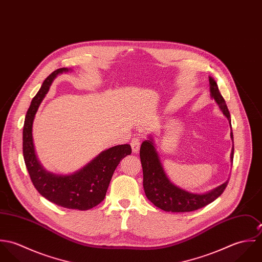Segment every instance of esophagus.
Returning <instances> with one entry per match:
<instances>
[{
    "mask_svg": "<svg viewBox=\"0 0 262 262\" xmlns=\"http://www.w3.org/2000/svg\"><path fill=\"white\" fill-rule=\"evenodd\" d=\"M131 148H132V151L134 152V153H137L139 149H140V139L139 138H133L132 140H131Z\"/></svg>",
    "mask_w": 262,
    "mask_h": 262,
    "instance_id": "obj_1",
    "label": "esophagus"
}]
</instances>
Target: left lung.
<instances>
[{"mask_svg":"<svg viewBox=\"0 0 262 262\" xmlns=\"http://www.w3.org/2000/svg\"><path fill=\"white\" fill-rule=\"evenodd\" d=\"M209 80L211 84V96L219 105L221 111L228 118L231 125L230 113L227 108L224 98L218 89V84L211 76ZM231 138L233 140V132H231ZM233 154L234 146L231 153L232 161ZM140 160L143 170V187L147 199L154 206L166 212L184 213L201 209L220 196L229 183V181H227L220 187L202 194L191 193L176 187L169 182L163 171L157 152L153 146L152 139L146 140L141 144Z\"/></svg>","mask_w":262,"mask_h":262,"instance_id":"1","label":"left lung"}]
</instances>
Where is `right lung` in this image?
<instances>
[{
  "label": "right lung",
  "mask_w": 262,
  "mask_h": 262,
  "mask_svg": "<svg viewBox=\"0 0 262 262\" xmlns=\"http://www.w3.org/2000/svg\"><path fill=\"white\" fill-rule=\"evenodd\" d=\"M66 68L54 71L43 81L26 114L23 128V156L32 184L49 202L67 208L85 211L99 205L106 196L113 173L119 162L131 154V146L123 144L103 151L82 169L71 176L47 172L39 163L32 139V124L38 107L53 78Z\"/></svg>",
  "instance_id": "1"
}]
</instances>
